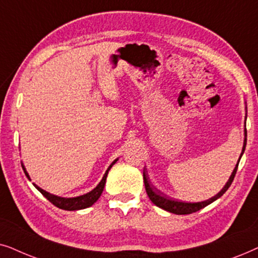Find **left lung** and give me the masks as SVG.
<instances>
[{
  "instance_id": "left-lung-1",
  "label": "left lung",
  "mask_w": 258,
  "mask_h": 258,
  "mask_svg": "<svg viewBox=\"0 0 258 258\" xmlns=\"http://www.w3.org/2000/svg\"><path fill=\"white\" fill-rule=\"evenodd\" d=\"M245 119H246V116H245ZM245 145H246V130H245L244 144H243V149H242L241 157H239V160H241L243 153H244ZM239 160H238V163H239ZM238 163H237L236 167H235V169H233L231 176H230L229 180L226 181V184L224 185V187H223L222 190L219 191L217 195L214 196V197H212V198L208 199V201H204V202H198V203H186V202H178V201H174V199H171L169 197H166V196L163 195V194H161V192H159V191L156 190V188L153 187V185L151 184V181L149 179V176H147V173H146V169H144L143 176H144V183H145V188H146L147 196H149V198L151 199V202H152L154 205H157L158 208L163 209V210L172 212V214H176V215H190V214H192V212H197V211L201 210V209L208 207L209 204H211L212 202H215L216 199H218L219 197H222V196L225 194L226 190H228V188L230 187V185H231L233 178H235V176H236L237 167H238Z\"/></svg>"
}]
</instances>
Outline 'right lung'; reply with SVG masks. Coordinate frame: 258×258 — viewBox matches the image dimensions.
<instances>
[{"label":"right lung","instance_id":"add662e5","mask_svg":"<svg viewBox=\"0 0 258 258\" xmlns=\"http://www.w3.org/2000/svg\"><path fill=\"white\" fill-rule=\"evenodd\" d=\"M115 159L113 163L109 165L107 171H106L104 177H102V179L100 183L98 184V186L93 188L91 192H88V194L86 195H82V196H78V197H73V198H63V197H59V196H55V195H51L49 194V192L44 191L42 190V188L37 186V185H35V187L39 190L41 194H42L44 197H46L48 201L50 202L51 204H54L55 207H57L59 209H62V210H67V211H74V210H81V209H86V208H89L92 207L95 202L98 201L99 197H100L102 191H104V187H105V184H106V178H107V174H108V171L111 170V167L113 166L116 163ZM22 169L23 171H25L26 176L28 177L29 179V174L28 172H27L25 166L22 165Z\"/></svg>","mask_w":258,"mask_h":258}]
</instances>
